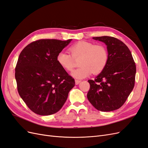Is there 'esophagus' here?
Masks as SVG:
<instances>
[{
  "mask_svg": "<svg viewBox=\"0 0 148 148\" xmlns=\"http://www.w3.org/2000/svg\"><path fill=\"white\" fill-rule=\"evenodd\" d=\"M80 82H81V80H78V79H75V84H78Z\"/></svg>",
  "mask_w": 148,
  "mask_h": 148,
  "instance_id": "34e87169",
  "label": "esophagus"
}]
</instances>
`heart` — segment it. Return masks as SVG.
Listing matches in <instances>:
<instances>
[{
    "instance_id": "b5f03b06",
    "label": "heart",
    "mask_w": 148,
    "mask_h": 148,
    "mask_svg": "<svg viewBox=\"0 0 148 148\" xmlns=\"http://www.w3.org/2000/svg\"><path fill=\"white\" fill-rule=\"evenodd\" d=\"M70 54L60 52L57 56V62L62 69L73 71L76 60H79V69L75 70L72 76L82 79L91 73L97 75L105 69L109 61L107 48L101 44H95L88 41H79L69 48Z\"/></svg>"
}]
</instances>
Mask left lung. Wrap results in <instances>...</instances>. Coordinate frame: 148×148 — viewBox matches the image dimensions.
I'll return each instance as SVG.
<instances>
[{
  "instance_id": "8db88e82",
  "label": "left lung",
  "mask_w": 148,
  "mask_h": 148,
  "mask_svg": "<svg viewBox=\"0 0 148 148\" xmlns=\"http://www.w3.org/2000/svg\"><path fill=\"white\" fill-rule=\"evenodd\" d=\"M104 42L109 53L105 69L94 79H89L87 97L98 110L109 112L122 107L135 86L136 65L128 47L111 36L94 37Z\"/></svg>"
}]
</instances>
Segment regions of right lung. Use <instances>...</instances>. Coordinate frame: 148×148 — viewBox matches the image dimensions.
Returning a JSON list of instances; mask_svg holds the SVG:
<instances>
[{
  "label": "right lung",
  "instance_id": "add662e5",
  "mask_svg": "<svg viewBox=\"0 0 148 148\" xmlns=\"http://www.w3.org/2000/svg\"><path fill=\"white\" fill-rule=\"evenodd\" d=\"M71 41L39 39L29 44L20 53L15 74L18 92L35 114L49 115L57 112L75 86L74 78L56 59Z\"/></svg>",
  "mask_w": 148,
  "mask_h": 148
}]
</instances>
